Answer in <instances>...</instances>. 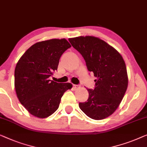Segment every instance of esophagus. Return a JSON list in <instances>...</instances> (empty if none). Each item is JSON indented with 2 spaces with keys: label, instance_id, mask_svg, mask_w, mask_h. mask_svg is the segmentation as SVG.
I'll use <instances>...</instances> for the list:
<instances>
[{
  "label": "esophagus",
  "instance_id": "obj_1",
  "mask_svg": "<svg viewBox=\"0 0 147 147\" xmlns=\"http://www.w3.org/2000/svg\"><path fill=\"white\" fill-rule=\"evenodd\" d=\"M73 88H74V89H78L80 88V86L79 85H73Z\"/></svg>",
  "mask_w": 147,
  "mask_h": 147
}]
</instances>
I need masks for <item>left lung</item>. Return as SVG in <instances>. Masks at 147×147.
<instances>
[{
    "label": "left lung",
    "mask_w": 147,
    "mask_h": 147,
    "mask_svg": "<svg viewBox=\"0 0 147 147\" xmlns=\"http://www.w3.org/2000/svg\"><path fill=\"white\" fill-rule=\"evenodd\" d=\"M68 40L85 59L88 71L97 78L94 89H88V99L79 103V107L93 119L108 117L117 109L128 86L126 65L122 56L98 38L89 36Z\"/></svg>",
    "instance_id": "1"
}]
</instances>
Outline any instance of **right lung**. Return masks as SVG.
<instances>
[{
	"label": "right lung",
	"instance_id": "right-lung-1",
	"mask_svg": "<svg viewBox=\"0 0 147 147\" xmlns=\"http://www.w3.org/2000/svg\"><path fill=\"white\" fill-rule=\"evenodd\" d=\"M71 47L66 40L37 42L19 59L14 71V87L20 103L32 115L48 117L58 109L61 98L70 83H57L49 78L56 71L59 60Z\"/></svg>",
	"mask_w": 147,
	"mask_h": 147
}]
</instances>
